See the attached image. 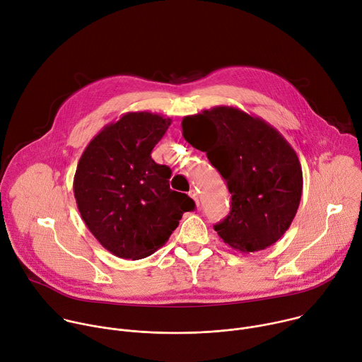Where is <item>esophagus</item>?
I'll use <instances>...</instances> for the list:
<instances>
[{"mask_svg": "<svg viewBox=\"0 0 362 362\" xmlns=\"http://www.w3.org/2000/svg\"><path fill=\"white\" fill-rule=\"evenodd\" d=\"M193 200H194V203H196V206H199V196H197V192L194 190V189H190L189 190V193H187Z\"/></svg>", "mask_w": 362, "mask_h": 362, "instance_id": "obj_1", "label": "esophagus"}]
</instances>
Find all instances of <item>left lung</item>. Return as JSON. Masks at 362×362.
Returning a JSON list of instances; mask_svg holds the SVG:
<instances>
[{
    "instance_id": "obj_1",
    "label": "left lung",
    "mask_w": 362,
    "mask_h": 362,
    "mask_svg": "<svg viewBox=\"0 0 362 362\" xmlns=\"http://www.w3.org/2000/svg\"><path fill=\"white\" fill-rule=\"evenodd\" d=\"M183 137L226 180L232 209L215 225L243 253L264 250L289 229L300 202L302 168L292 146L264 119L232 106L186 116Z\"/></svg>"
}]
</instances>
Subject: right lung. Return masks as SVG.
Masks as SVG:
<instances>
[{
    "label": "right lung",
    "instance_id": "obj_1",
    "mask_svg": "<svg viewBox=\"0 0 362 362\" xmlns=\"http://www.w3.org/2000/svg\"><path fill=\"white\" fill-rule=\"evenodd\" d=\"M172 119L129 112L103 127L77 165L73 189L88 230L113 255L141 259L162 247L194 202L169 186L170 169L151 159Z\"/></svg>",
    "mask_w": 362,
    "mask_h": 362
}]
</instances>
